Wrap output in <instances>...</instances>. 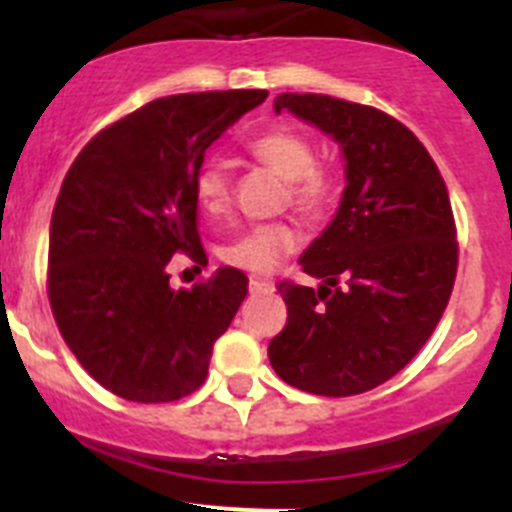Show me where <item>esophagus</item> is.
<instances>
[{
	"instance_id": "obj_1",
	"label": "esophagus",
	"mask_w": 512,
	"mask_h": 512,
	"mask_svg": "<svg viewBox=\"0 0 512 512\" xmlns=\"http://www.w3.org/2000/svg\"><path fill=\"white\" fill-rule=\"evenodd\" d=\"M248 289H251V295H271V292H274V284H271L269 279L251 277L248 279Z\"/></svg>"
}]
</instances>
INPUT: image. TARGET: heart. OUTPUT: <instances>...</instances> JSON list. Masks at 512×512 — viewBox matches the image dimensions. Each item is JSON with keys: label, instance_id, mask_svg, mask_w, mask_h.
<instances>
[{"label": "heart", "instance_id": "1", "mask_svg": "<svg viewBox=\"0 0 512 512\" xmlns=\"http://www.w3.org/2000/svg\"><path fill=\"white\" fill-rule=\"evenodd\" d=\"M251 153L261 164L289 179L292 202L307 215H320L333 200V179L320 171L318 156L310 140L295 130L277 128L251 140ZM230 176L228 166L220 158H212L200 166L194 176V197L210 215L220 212L228 202ZM297 246V230L287 223H264L241 230L223 246V261L238 269L264 274Z\"/></svg>", "mask_w": 512, "mask_h": 512}]
</instances>
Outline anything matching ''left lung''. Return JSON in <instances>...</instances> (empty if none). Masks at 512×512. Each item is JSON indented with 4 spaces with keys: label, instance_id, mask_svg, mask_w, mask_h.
Listing matches in <instances>:
<instances>
[{
    "label": "left lung",
    "instance_id": "obj_1",
    "mask_svg": "<svg viewBox=\"0 0 512 512\" xmlns=\"http://www.w3.org/2000/svg\"><path fill=\"white\" fill-rule=\"evenodd\" d=\"M336 140L346 189L300 264L320 287L279 284L287 325L269 343L274 372L297 390L348 397L410 364L449 305L456 228L431 153L395 117L328 94H279Z\"/></svg>",
    "mask_w": 512,
    "mask_h": 512
}]
</instances>
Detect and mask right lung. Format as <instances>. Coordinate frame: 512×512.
<instances>
[{"label":"right lung","mask_w":512,"mask_h":512,"mask_svg":"<svg viewBox=\"0 0 512 512\" xmlns=\"http://www.w3.org/2000/svg\"><path fill=\"white\" fill-rule=\"evenodd\" d=\"M264 89L153 99L89 140L63 179L51 217L48 297L63 341L112 395L171 402L202 387L212 346L248 295L220 266L171 289L184 251L207 264L194 176L205 151L266 99Z\"/></svg>","instance_id":"1"}]
</instances>
